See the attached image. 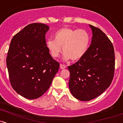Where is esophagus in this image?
Listing matches in <instances>:
<instances>
[{"instance_id": "obj_1", "label": "esophagus", "mask_w": 123, "mask_h": 123, "mask_svg": "<svg viewBox=\"0 0 123 123\" xmlns=\"http://www.w3.org/2000/svg\"><path fill=\"white\" fill-rule=\"evenodd\" d=\"M66 65H64V64H61L60 65V68L61 69H65V68H66Z\"/></svg>"}]
</instances>
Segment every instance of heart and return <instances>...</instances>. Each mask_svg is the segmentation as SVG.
<instances>
[{"label":"heart","mask_w":123,"mask_h":123,"mask_svg":"<svg viewBox=\"0 0 123 123\" xmlns=\"http://www.w3.org/2000/svg\"><path fill=\"white\" fill-rule=\"evenodd\" d=\"M53 39H49L46 46L54 58L60 57L62 47L65 60H80L87 51L91 37L87 31L69 27L61 28L55 33Z\"/></svg>","instance_id":"heart-1"}]
</instances>
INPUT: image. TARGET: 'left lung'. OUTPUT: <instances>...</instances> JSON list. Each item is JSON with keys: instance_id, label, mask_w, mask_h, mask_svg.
Instances as JSON below:
<instances>
[{"instance_id": "obj_1", "label": "left lung", "mask_w": 123, "mask_h": 123, "mask_svg": "<svg viewBox=\"0 0 123 123\" xmlns=\"http://www.w3.org/2000/svg\"><path fill=\"white\" fill-rule=\"evenodd\" d=\"M89 25L92 32L91 45L80 60L68 67L70 92L81 101H90L104 92L115 73V51L111 41L99 28Z\"/></svg>"}]
</instances>
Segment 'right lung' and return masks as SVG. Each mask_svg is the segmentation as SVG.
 I'll return each instance as SVG.
<instances>
[{
    "label": "right lung",
    "instance_id": "1",
    "mask_svg": "<svg viewBox=\"0 0 123 123\" xmlns=\"http://www.w3.org/2000/svg\"><path fill=\"white\" fill-rule=\"evenodd\" d=\"M49 28L44 24H31L15 35L10 44L6 64L11 85L29 99L47 91L60 67L46 46Z\"/></svg>",
    "mask_w": 123,
    "mask_h": 123
}]
</instances>
